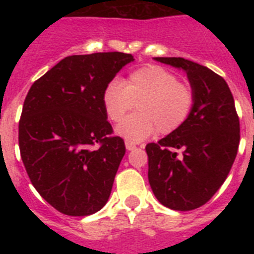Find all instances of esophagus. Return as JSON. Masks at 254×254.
I'll use <instances>...</instances> for the list:
<instances>
[{
	"mask_svg": "<svg viewBox=\"0 0 254 254\" xmlns=\"http://www.w3.org/2000/svg\"><path fill=\"white\" fill-rule=\"evenodd\" d=\"M125 146H127V150H133V149H135L134 143L129 142V141H127V142H125Z\"/></svg>",
	"mask_w": 254,
	"mask_h": 254,
	"instance_id": "34e87169",
	"label": "esophagus"
}]
</instances>
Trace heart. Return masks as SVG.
<instances>
[{
  "instance_id": "heart-1",
  "label": "heart",
  "mask_w": 254,
  "mask_h": 254,
  "mask_svg": "<svg viewBox=\"0 0 254 254\" xmlns=\"http://www.w3.org/2000/svg\"><path fill=\"white\" fill-rule=\"evenodd\" d=\"M192 88L178 81L175 73L147 64L129 73L121 83L111 81L103 92V107L112 123H120L134 107L137 112L117 127L127 141L138 142L158 130L170 134L181 127L192 111Z\"/></svg>"
}]
</instances>
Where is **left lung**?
Returning a JSON list of instances; mask_svg holds the SVG:
<instances>
[{"mask_svg": "<svg viewBox=\"0 0 254 254\" xmlns=\"http://www.w3.org/2000/svg\"><path fill=\"white\" fill-rule=\"evenodd\" d=\"M155 61L185 69L195 100L181 127L145 147L149 183L165 207L191 211L205 204L228 177L240 143V120L220 75L183 58Z\"/></svg>", "mask_w": 254, "mask_h": 254, "instance_id": "obj_1", "label": "left lung"}]
</instances>
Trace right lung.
Segmentation results:
<instances>
[{
	"label": "right lung",
	"mask_w": 254,
	"mask_h": 254,
	"mask_svg": "<svg viewBox=\"0 0 254 254\" xmlns=\"http://www.w3.org/2000/svg\"><path fill=\"white\" fill-rule=\"evenodd\" d=\"M130 54L64 58L34 81L18 127L26 173L59 212L88 216L103 208L125 155L103 107V92Z\"/></svg>",
	"instance_id": "obj_1"
}]
</instances>
